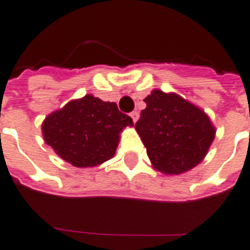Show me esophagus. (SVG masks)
Masks as SVG:
<instances>
[{
  "label": "esophagus",
  "instance_id": "1",
  "mask_svg": "<svg viewBox=\"0 0 250 250\" xmlns=\"http://www.w3.org/2000/svg\"><path fill=\"white\" fill-rule=\"evenodd\" d=\"M130 116H131V119H133L134 123H136V121H138V119H139V112H138V111H133V112L130 114Z\"/></svg>",
  "mask_w": 250,
  "mask_h": 250
}]
</instances>
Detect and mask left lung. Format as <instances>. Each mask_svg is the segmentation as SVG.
<instances>
[{
	"mask_svg": "<svg viewBox=\"0 0 250 250\" xmlns=\"http://www.w3.org/2000/svg\"><path fill=\"white\" fill-rule=\"evenodd\" d=\"M135 124L153 167L181 174L196 167L215 139V127L201 108L176 93L154 89Z\"/></svg>",
	"mask_w": 250,
	"mask_h": 250,
	"instance_id": "left-lung-1",
	"label": "left lung"
}]
</instances>
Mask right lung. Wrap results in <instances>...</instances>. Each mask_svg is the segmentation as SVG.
Returning a JSON list of instances; mask_svg holds the SVG:
<instances>
[{
  "mask_svg": "<svg viewBox=\"0 0 250 250\" xmlns=\"http://www.w3.org/2000/svg\"><path fill=\"white\" fill-rule=\"evenodd\" d=\"M115 102L86 95L48 115L42 125L44 140L74 167H95L114 157L120 133L133 126Z\"/></svg>",
  "mask_w": 250,
  "mask_h": 250,
  "instance_id": "obj_1",
  "label": "right lung"
}]
</instances>
